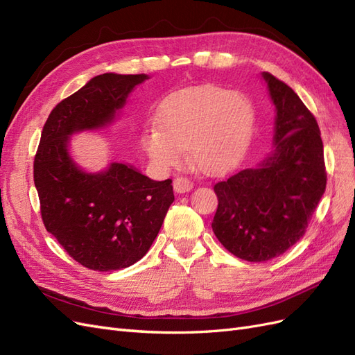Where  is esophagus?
<instances>
[{"instance_id": "34e87169", "label": "esophagus", "mask_w": 355, "mask_h": 355, "mask_svg": "<svg viewBox=\"0 0 355 355\" xmlns=\"http://www.w3.org/2000/svg\"><path fill=\"white\" fill-rule=\"evenodd\" d=\"M192 187H194V184H192L191 179H188L185 176H178L173 180V188L176 192H179V194H184V192L191 191Z\"/></svg>"}]
</instances>
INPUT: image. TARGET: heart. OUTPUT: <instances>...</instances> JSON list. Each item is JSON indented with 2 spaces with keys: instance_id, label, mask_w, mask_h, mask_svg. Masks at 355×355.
I'll use <instances>...</instances> for the list:
<instances>
[{
  "instance_id": "heart-1",
  "label": "heart",
  "mask_w": 355,
  "mask_h": 355,
  "mask_svg": "<svg viewBox=\"0 0 355 355\" xmlns=\"http://www.w3.org/2000/svg\"><path fill=\"white\" fill-rule=\"evenodd\" d=\"M157 120L158 125L145 128L142 146L158 167L179 166L189 149L201 170L216 175L237 164L249 148L254 111L243 94L206 85L170 98Z\"/></svg>"
}]
</instances>
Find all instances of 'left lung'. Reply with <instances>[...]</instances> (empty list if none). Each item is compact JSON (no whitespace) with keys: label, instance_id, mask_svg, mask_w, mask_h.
Masks as SVG:
<instances>
[{"label":"left lung","instance_id":"8db88e82","mask_svg":"<svg viewBox=\"0 0 355 355\" xmlns=\"http://www.w3.org/2000/svg\"><path fill=\"white\" fill-rule=\"evenodd\" d=\"M263 78L277 110L274 151L213 187L219 201L213 232L249 262L271 261L302 239L327 184L315 116L286 83L270 72Z\"/></svg>","mask_w":355,"mask_h":355}]
</instances>
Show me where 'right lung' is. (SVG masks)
Wrapping results in <instances>:
<instances>
[{
  "instance_id": "right-lung-1",
  "label": "right lung",
  "mask_w": 355,
  "mask_h": 355,
  "mask_svg": "<svg viewBox=\"0 0 355 355\" xmlns=\"http://www.w3.org/2000/svg\"><path fill=\"white\" fill-rule=\"evenodd\" d=\"M148 77L102 73L59 102L42 127L34 182L46 230L67 253L94 271H115L146 254L175 201L171 179L157 182L127 164L84 173L68 137L112 121L128 93Z\"/></svg>"
}]
</instances>
